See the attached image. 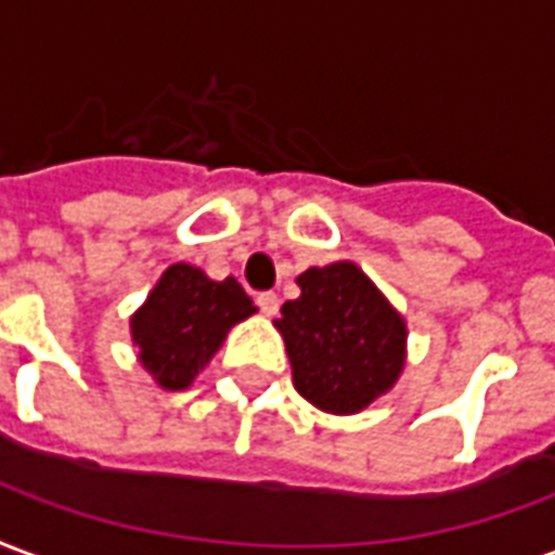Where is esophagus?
<instances>
[{"label":"esophagus","instance_id":"34e87169","mask_svg":"<svg viewBox=\"0 0 555 555\" xmlns=\"http://www.w3.org/2000/svg\"><path fill=\"white\" fill-rule=\"evenodd\" d=\"M257 307H260L266 317H274V313H278V307H281V298H278L274 293H260L257 295Z\"/></svg>","mask_w":555,"mask_h":555}]
</instances>
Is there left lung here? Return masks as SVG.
Returning a JSON list of instances; mask_svg holds the SVG:
<instances>
[{
    "instance_id": "left-lung-1",
    "label": "left lung",
    "mask_w": 555,
    "mask_h": 555,
    "mask_svg": "<svg viewBox=\"0 0 555 555\" xmlns=\"http://www.w3.org/2000/svg\"><path fill=\"white\" fill-rule=\"evenodd\" d=\"M274 322L295 390L331 414H354L390 390L405 363V322L351 262L307 269Z\"/></svg>"
}]
</instances>
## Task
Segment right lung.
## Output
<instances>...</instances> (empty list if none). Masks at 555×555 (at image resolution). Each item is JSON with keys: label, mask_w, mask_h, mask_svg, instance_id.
Segmentation results:
<instances>
[{"label": "right lung", "mask_w": 555, "mask_h": 555, "mask_svg": "<svg viewBox=\"0 0 555 555\" xmlns=\"http://www.w3.org/2000/svg\"><path fill=\"white\" fill-rule=\"evenodd\" d=\"M254 310V301L233 278L209 281L201 269L177 262L132 317V339L144 370L162 387L183 390L216 354L230 327Z\"/></svg>", "instance_id": "add662e5"}]
</instances>
